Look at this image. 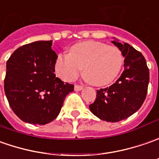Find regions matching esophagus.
Instances as JSON below:
<instances>
[{
  "label": "esophagus",
  "mask_w": 159,
  "mask_h": 159,
  "mask_svg": "<svg viewBox=\"0 0 159 159\" xmlns=\"http://www.w3.org/2000/svg\"><path fill=\"white\" fill-rule=\"evenodd\" d=\"M83 88H84V87L81 86V85H75V91H79V90H83Z\"/></svg>",
  "instance_id": "34e87169"
}]
</instances>
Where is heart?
<instances>
[{
	"label": "heart",
	"instance_id": "obj_1",
	"mask_svg": "<svg viewBox=\"0 0 159 159\" xmlns=\"http://www.w3.org/2000/svg\"><path fill=\"white\" fill-rule=\"evenodd\" d=\"M123 61L122 52L117 47L88 40L72 46L69 54H59L54 68L66 82L76 79L84 68V75L91 84L103 86L117 77Z\"/></svg>",
	"mask_w": 159,
	"mask_h": 159
}]
</instances>
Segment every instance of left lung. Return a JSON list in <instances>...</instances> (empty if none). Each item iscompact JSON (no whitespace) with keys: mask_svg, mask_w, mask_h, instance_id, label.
<instances>
[{"mask_svg":"<svg viewBox=\"0 0 159 159\" xmlns=\"http://www.w3.org/2000/svg\"><path fill=\"white\" fill-rule=\"evenodd\" d=\"M112 43L125 57L124 71L110 87L97 90L94 103L90 105L91 112L108 122L125 120L143 104L148 91L150 72L143 55L128 43Z\"/></svg>","mask_w":159,"mask_h":159,"instance_id":"8db88e82","label":"left lung"}]
</instances>
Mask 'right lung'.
<instances>
[{
	"mask_svg": "<svg viewBox=\"0 0 159 159\" xmlns=\"http://www.w3.org/2000/svg\"><path fill=\"white\" fill-rule=\"evenodd\" d=\"M52 40L36 41L17 48L7 61L4 91L17 117L30 124L45 125L57 117L74 85L54 74L57 54Z\"/></svg>",
	"mask_w": 159,
	"mask_h": 159,
	"instance_id": "right-lung-1",
	"label": "right lung"
}]
</instances>
